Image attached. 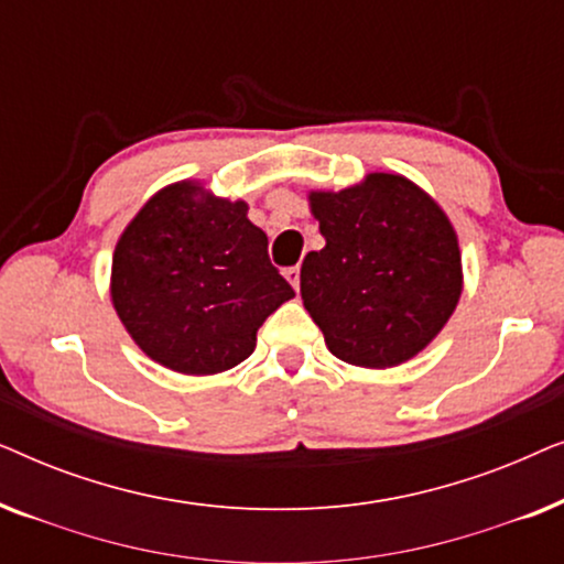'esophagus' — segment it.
<instances>
[{"instance_id":"1","label":"esophagus","mask_w":564,"mask_h":564,"mask_svg":"<svg viewBox=\"0 0 564 564\" xmlns=\"http://www.w3.org/2000/svg\"><path fill=\"white\" fill-rule=\"evenodd\" d=\"M284 280H288L292 284V290H300V267H290L284 269Z\"/></svg>"}]
</instances>
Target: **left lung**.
<instances>
[{
  "mask_svg": "<svg viewBox=\"0 0 564 564\" xmlns=\"http://www.w3.org/2000/svg\"><path fill=\"white\" fill-rule=\"evenodd\" d=\"M326 246L300 269V295L328 351L367 369L413 359L438 336L462 295L457 230L403 174L307 195Z\"/></svg>",
  "mask_w": 564,
  "mask_h": 564,
  "instance_id": "left-lung-1",
  "label": "left lung"
}]
</instances>
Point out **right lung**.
<instances>
[{
  "instance_id": "right-lung-1",
  "label": "right lung",
  "mask_w": 564,
  "mask_h": 564,
  "mask_svg": "<svg viewBox=\"0 0 564 564\" xmlns=\"http://www.w3.org/2000/svg\"><path fill=\"white\" fill-rule=\"evenodd\" d=\"M246 213L243 199L184 180L159 189L118 238L115 313L161 367L199 377L241 365L261 323L295 297Z\"/></svg>"
}]
</instances>
